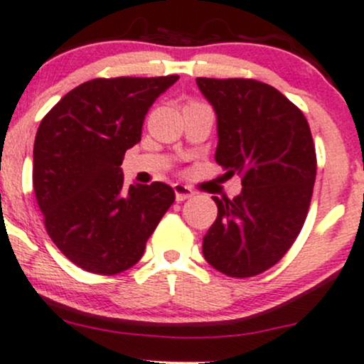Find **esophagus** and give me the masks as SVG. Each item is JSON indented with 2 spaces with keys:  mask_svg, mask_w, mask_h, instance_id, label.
Listing matches in <instances>:
<instances>
[{
  "mask_svg": "<svg viewBox=\"0 0 364 364\" xmlns=\"http://www.w3.org/2000/svg\"><path fill=\"white\" fill-rule=\"evenodd\" d=\"M173 191H175V199L177 201H186V199L193 198L194 196V191L191 189V187L183 186V183H173Z\"/></svg>",
  "mask_w": 364,
  "mask_h": 364,
  "instance_id": "1",
  "label": "esophagus"
}]
</instances>
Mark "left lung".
Returning a JSON list of instances; mask_svg holds the SVG:
<instances>
[{"mask_svg":"<svg viewBox=\"0 0 364 364\" xmlns=\"http://www.w3.org/2000/svg\"><path fill=\"white\" fill-rule=\"evenodd\" d=\"M216 113L215 160L242 178L234 199L213 196L218 215L203 237L204 259L228 277H255L279 263L311 203L316 153L303 112L252 79H196Z\"/></svg>","mask_w":364,"mask_h":364,"instance_id":"1","label":"left lung"}]
</instances>
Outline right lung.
Listing matches in <instances>:
<instances>
[{
  "label": "right lung",
  "instance_id": "1",
  "mask_svg": "<svg viewBox=\"0 0 364 364\" xmlns=\"http://www.w3.org/2000/svg\"><path fill=\"white\" fill-rule=\"evenodd\" d=\"M178 80L94 79L65 94L41 122L32 183L56 247L85 272L115 275L142 258L175 201L170 186H124L125 151L141 141L151 105Z\"/></svg>",
  "mask_w": 364,
  "mask_h": 364
}]
</instances>
